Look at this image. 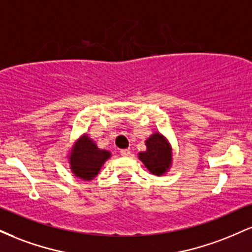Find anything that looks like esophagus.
Instances as JSON below:
<instances>
[{"instance_id": "34e87169", "label": "esophagus", "mask_w": 252, "mask_h": 252, "mask_svg": "<svg viewBox=\"0 0 252 252\" xmlns=\"http://www.w3.org/2000/svg\"><path fill=\"white\" fill-rule=\"evenodd\" d=\"M120 153H121V155H122V156H129L130 155V150L129 149H122Z\"/></svg>"}]
</instances>
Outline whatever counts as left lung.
Listing matches in <instances>:
<instances>
[{
  "label": "left lung",
  "mask_w": 252,
  "mask_h": 252,
  "mask_svg": "<svg viewBox=\"0 0 252 252\" xmlns=\"http://www.w3.org/2000/svg\"><path fill=\"white\" fill-rule=\"evenodd\" d=\"M147 150L138 154V158L154 175H163L172 164V147L160 132H154L146 141Z\"/></svg>",
  "instance_id": "left-lung-1"
}]
</instances>
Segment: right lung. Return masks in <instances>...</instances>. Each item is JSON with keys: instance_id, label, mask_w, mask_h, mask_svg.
Returning a JSON list of instances; mask_svg holds the SVG:
<instances>
[{"instance_id": "1", "label": "right lung", "mask_w": 252, "mask_h": 252, "mask_svg": "<svg viewBox=\"0 0 252 252\" xmlns=\"http://www.w3.org/2000/svg\"><path fill=\"white\" fill-rule=\"evenodd\" d=\"M110 156L111 153L98 148L97 144L84 134L78 138L71 149L70 166L72 173L83 180H92Z\"/></svg>"}]
</instances>
